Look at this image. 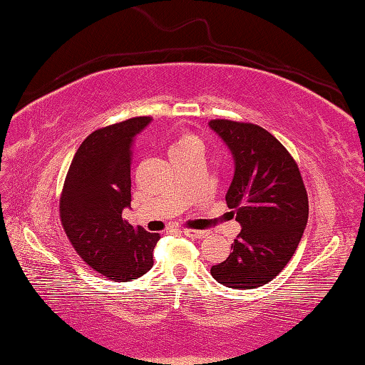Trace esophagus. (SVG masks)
Returning <instances> with one entry per match:
<instances>
[{"instance_id":"34e87169","label":"esophagus","mask_w":365,"mask_h":365,"mask_svg":"<svg viewBox=\"0 0 365 365\" xmlns=\"http://www.w3.org/2000/svg\"><path fill=\"white\" fill-rule=\"evenodd\" d=\"M184 235H186V237H190V239H205L207 235H208V232L207 231H197V229H184Z\"/></svg>"}]
</instances>
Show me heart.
Masks as SVG:
<instances>
[{
    "instance_id": "b5f03b06",
    "label": "heart",
    "mask_w": 365,
    "mask_h": 365,
    "mask_svg": "<svg viewBox=\"0 0 365 365\" xmlns=\"http://www.w3.org/2000/svg\"><path fill=\"white\" fill-rule=\"evenodd\" d=\"M194 149H202L200 139L195 136L194 133L190 131H181L178 133L175 139L171 140L170 144V157L179 155V153H186Z\"/></svg>"
}]
</instances>
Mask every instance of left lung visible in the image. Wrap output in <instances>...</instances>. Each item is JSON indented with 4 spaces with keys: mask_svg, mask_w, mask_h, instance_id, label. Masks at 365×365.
Returning a JSON list of instances; mask_svg holds the SVG:
<instances>
[{
    "mask_svg": "<svg viewBox=\"0 0 365 365\" xmlns=\"http://www.w3.org/2000/svg\"><path fill=\"white\" fill-rule=\"evenodd\" d=\"M231 149L235 173L226 194L242 231L212 276L235 290L264 285L282 272L308 222V192L292 153L255 123L210 121Z\"/></svg>",
    "mask_w": 365,
    "mask_h": 365,
    "instance_id": "left-lung-1",
    "label": "left lung"
}]
</instances>
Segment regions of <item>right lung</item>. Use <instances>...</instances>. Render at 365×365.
<instances>
[{
    "label": "right lung",
    "mask_w": 365,
    "mask_h": 365,
    "mask_svg": "<svg viewBox=\"0 0 365 365\" xmlns=\"http://www.w3.org/2000/svg\"><path fill=\"white\" fill-rule=\"evenodd\" d=\"M152 117H133L93 131L70 163L59 215L80 258L115 282H130L150 269L160 234L121 218L131 202V150Z\"/></svg>",
    "instance_id": "obj_1"
}]
</instances>
